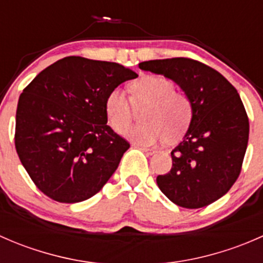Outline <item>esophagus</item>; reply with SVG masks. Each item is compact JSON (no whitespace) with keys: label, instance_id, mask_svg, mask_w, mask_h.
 <instances>
[{"label":"esophagus","instance_id":"1","mask_svg":"<svg viewBox=\"0 0 263 263\" xmlns=\"http://www.w3.org/2000/svg\"><path fill=\"white\" fill-rule=\"evenodd\" d=\"M136 147H139L140 150H142V151H144V153H146L147 155H153V154H155V150H154V148L145 147V146H136Z\"/></svg>","mask_w":263,"mask_h":263}]
</instances>
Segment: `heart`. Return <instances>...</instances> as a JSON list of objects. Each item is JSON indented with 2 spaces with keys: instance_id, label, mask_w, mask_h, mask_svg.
<instances>
[{
  "instance_id": "obj_1",
  "label": "heart",
  "mask_w": 263,
  "mask_h": 263,
  "mask_svg": "<svg viewBox=\"0 0 263 263\" xmlns=\"http://www.w3.org/2000/svg\"><path fill=\"white\" fill-rule=\"evenodd\" d=\"M173 82L160 76L146 75L129 85L131 100L121 90H113L105 100V115L110 127L123 134L134 118V107L147 105L144 124L127 131L126 136L140 145H153L165 137L174 141L184 132L192 118L187 95L173 90Z\"/></svg>"
}]
</instances>
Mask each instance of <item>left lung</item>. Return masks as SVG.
<instances>
[{"label":"left lung","instance_id":"obj_1","mask_svg":"<svg viewBox=\"0 0 263 263\" xmlns=\"http://www.w3.org/2000/svg\"><path fill=\"white\" fill-rule=\"evenodd\" d=\"M139 67L176 82L192 107L190 127L171 153V172L158 176L156 183L176 205L205 208L222 197L239 177L249 136L242 99L221 73L198 61L153 60Z\"/></svg>","mask_w":263,"mask_h":263}]
</instances>
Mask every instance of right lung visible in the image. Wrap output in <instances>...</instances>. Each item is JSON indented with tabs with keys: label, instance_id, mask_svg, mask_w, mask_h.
I'll return each mask as SVG.
<instances>
[{
	"label": "right lung",
	"instance_id": "right-lung-1",
	"mask_svg": "<svg viewBox=\"0 0 263 263\" xmlns=\"http://www.w3.org/2000/svg\"><path fill=\"white\" fill-rule=\"evenodd\" d=\"M136 78L119 63L71 55L44 68L24 89L15 146L44 195L81 202L112 177L129 144L107 124L105 100L118 85Z\"/></svg>",
	"mask_w": 263,
	"mask_h": 263
}]
</instances>
